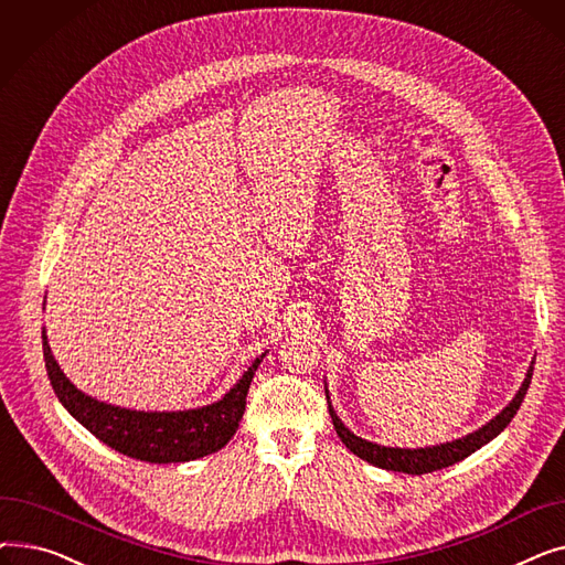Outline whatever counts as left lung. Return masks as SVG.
Here are the masks:
<instances>
[{"instance_id":"obj_1","label":"left lung","mask_w":565,"mask_h":565,"mask_svg":"<svg viewBox=\"0 0 565 565\" xmlns=\"http://www.w3.org/2000/svg\"><path fill=\"white\" fill-rule=\"evenodd\" d=\"M531 375H533V366H529L526 371V377L522 382L520 392L515 394V398L503 407L497 417L492 422H488L483 428L473 430L460 439H454V441H447V444H437V447H426V449H392V447H380V444H373L369 439H362L354 433H350L343 422L337 417V412L330 403V396H328V407H330V417H332V424H334V430L337 435L341 437V441L345 444V447L354 454L360 456L362 460L380 467V469H390V471H403V473H430V471H437V469H444L449 465H456L460 460H465L467 456H471L477 449H481L483 444H488L490 439H494L503 428H507L511 424V419L518 414L524 396H526V390L531 384Z\"/></svg>"}]
</instances>
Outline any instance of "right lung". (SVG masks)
Here are the masks:
<instances>
[{
  "label": "right lung",
  "instance_id": "1",
  "mask_svg": "<svg viewBox=\"0 0 565 565\" xmlns=\"http://www.w3.org/2000/svg\"><path fill=\"white\" fill-rule=\"evenodd\" d=\"M43 358L52 390L73 417L103 444L143 462H188L226 447L245 414L252 377L265 354L217 403L185 412H137L100 403L82 394L58 369L43 330Z\"/></svg>",
  "mask_w": 565,
  "mask_h": 565
}]
</instances>
